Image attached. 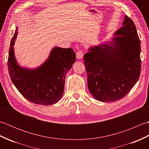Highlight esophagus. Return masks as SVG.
<instances>
[{"instance_id":"1","label":"esophagus","mask_w":149,"mask_h":149,"mask_svg":"<svg viewBox=\"0 0 149 149\" xmlns=\"http://www.w3.org/2000/svg\"><path fill=\"white\" fill-rule=\"evenodd\" d=\"M83 57V50H79L76 53V58L78 59H81Z\"/></svg>"}]
</instances>
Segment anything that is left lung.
Wrapping results in <instances>:
<instances>
[{"instance_id": "1", "label": "left lung", "mask_w": 149, "mask_h": 149, "mask_svg": "<svg viewBox=\"0 0 149 149\" xmlns=\"http://www.w3.org/2000/svg\"><path fill=\"white\" fill-rule=\"evenodd\" d=\"M114 35L112 41L90 47L84 56L88 89L101 102L122 99L140 75V40L133 21L125 16Z\"/></svg>"}]
</instances>
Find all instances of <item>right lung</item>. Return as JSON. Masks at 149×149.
Instances as JSON below:
<instances>
[{
	"instance_id": "add662e5",
	"label": "right lung",
	"mask_w": 149,
	"mask_h": 149,
	"mask_svg": "<svg viewBox=\"0 0 149 149\" xmlns=\"http://www.w3.org/2000/svg\"><path fill=\"white\" fill-rule=\"evenodd\" d=\"M16 29L11 41L8 56V71L11 79L23 97L40 105H52L61 99L65 88L66 74L75 61L74 50L54 47L49 58L39 67H21L14 54Z\"/></svg>"
}]
</instances>
